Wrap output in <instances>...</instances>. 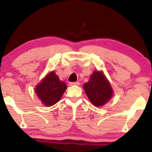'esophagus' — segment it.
<instances>
[{
  "mask_svg": "<svg viewBox=\"0 0 152 152\" xmlns=\"http://www.w3.org/2000/svg\"><path fill=\"white\" fill-rule=\"evenodd\" d=\"M80 83L79 82H70L69 83V85L70 86H73V85H79Z\"/></svg>",
  "mask_w": 152,
  "mask_h": 152,
  "instance_id": "obj_1",
  "label": "esophagus"
}]
</instances>
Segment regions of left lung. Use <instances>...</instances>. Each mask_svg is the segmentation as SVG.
Listing matches in <instances>:
<instances>
[{
    "label": "left lung",
    "mask_w": 152,
    "mask_h": 152,
    "mask_svg": "<svg viewBox=\"0 0 152 152\" xmlns=\"http://www.w3.org/2000/svg\"><path fill=\"white\" fill-rule=\"evenodd\" d=\"M83 87L90 102L96 107L104 105L113 95V88L102 71L93 72Z\"/></svg>",
    "instance_id": "1"
}]
</instances>
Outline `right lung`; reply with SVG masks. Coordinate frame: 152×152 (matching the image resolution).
I'll list each match as a JSON object with an SVG mask.
<instances>
[{"instance_id": "right-lung-1", "label": "right lung", "mask_w": 152, "mask_h": 152, "mask_svg": "<svg viewBox=\"0 0 152 152\" xmlns=\"http://www.w3.org/2000/svg\"><path fill=\"white\" fill-rule=\"evenodd\" d=\"M66 89V84L52 71L37 85L35 93L44 105L50 107L60 100Z\"/></svg>"}]
</instances>
